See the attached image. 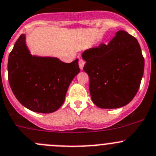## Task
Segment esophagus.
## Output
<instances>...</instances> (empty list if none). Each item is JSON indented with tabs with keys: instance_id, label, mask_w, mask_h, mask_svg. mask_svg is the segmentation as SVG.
Segmentation results:
<instances>
[{
	"instance_id": "obj_1",
	"label": "esophagus",
	"mask_w": 156,
	"mask_h": 156,
	"mask_svg": "<svg viewBox=\"0 0 156 156\" xmlns=\"http://www.w3.org/2000/svg\"><path fill=\"white\" fill-rule=\"evenodd\" d=\"M84 63H85V62H84V60L79 59V62H78V65H79V68H80V69H81V70H82L83 68H84Z\"/></svg>"
}]
</instances>
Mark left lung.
Returning a JSON list of instances; mask_svg holds the SVG:
<instances>
[{"mask_svg": "<svg viewBox=\"0 0 156 156\" xmlns=\"http://www.w3.org/2000/svg\"><path fill=\"white\" fill-rule=\"evenodd\" d=\"M82 58L86 62L83 70L89 76V90L95 105L119 108L133 99L144 72V58L135 37L119 30L108 45L87 49Z\"/></svg>", "mask_w": 156, "mask_h": 156, "instance_id": "8db88e82", "label": "left lung"}]
</instances>
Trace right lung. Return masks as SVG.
I'll list each match as a JSON object with an SVG mask.
<instances>
[{"mask_svg": "<svg viewBox=\"0 0 156 156\" xmlns=\"http://www.w3.org/2000/svg\"><path fill=\"white\" fill-rule=\"evenodd\" d=\"M8 80L16 99L37 113L55 112L63 104L73 78L79 73L78 59L65 63L55 57L33 55L21 34L10 52Z\"/></svg>", "mask_w": 156, "mask_h": 156, "instance_id": "right-lung-1", "label": "right lung"}]
</instances>
